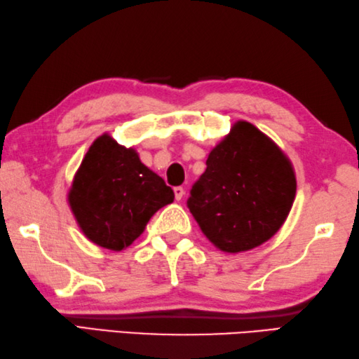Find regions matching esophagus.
<instances>
[{"label": "esophagus", "mask_w": 359, "mask_h": 359, "mask_svg": "<svg viewBox=\"0 0 359 359\" xmlns=\"http://www.w3.org/2000/svg\"><path fill=\"white\" fill-rule=\"evenodd\" d=\"M173 192H175V200H177V201H180V200L182 198V196H184V189H182L181 186L175 187Z\"/></svg>", "instance_id": "1"}]
</instances>
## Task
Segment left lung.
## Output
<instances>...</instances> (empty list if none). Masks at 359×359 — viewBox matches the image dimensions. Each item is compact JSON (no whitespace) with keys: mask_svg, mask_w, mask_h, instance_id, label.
I'll use <instances>...</instances> for the list:
<instances>
[{"mask_svg":"<svg viewBox=\"0 0 359 359\" xmlns=\"http://www.w3.org/2000/svg\"><path fill=\"white\" fill-rule=\"evenodd\" d=\"M206 165L187 206L210 243L224 252L250 251L282 228L296 196V175L273 139L238 121Z\"/></svg>","mask_w":359,"mask_h":359,"instance_id":"left-lung-1","label":"left lung"}]
</instances>
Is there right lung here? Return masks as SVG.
Returning <instances> with one entry per match:
<instances>
[{
	"label": "right lung",
	"mask_w": 359,
	"mask_h": 359,
	"mask_svg": "<svg viewBox=\"0 0 359 359\" xmlns=\"http://www.w3.org/2000/svg\"><path fill=\"white\" fill-rule=\"evenodd\" d=\"M173 198L172 187L141 163L135 149L107 133L88 149L68 194L85 237L111 251L133 243L155 212Z\"/></svg>",
	"instance_id": "1"
}]
</instances>
